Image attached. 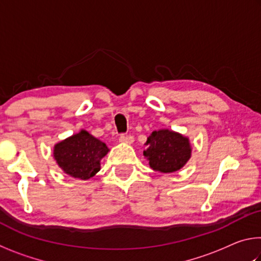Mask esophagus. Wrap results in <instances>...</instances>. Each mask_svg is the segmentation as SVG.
Masks as SVG:
<instances>
[{
    "label": "esophagus",
    "mask_w": 261,
    "mask_h": 261,
    "mask_svg": "<svg viewBox=\"0 0 261 261\" xmlns=\"http://www.w3.org/2000/svg\"><path fill=\"white\" fill-rule=\"evenodd\" d=\"M120 141L123 144H132V143H134V137L126 136V135H121L120 136Z\"/></svg>",
    "instance_id": "34e87169"
}]
</instances>
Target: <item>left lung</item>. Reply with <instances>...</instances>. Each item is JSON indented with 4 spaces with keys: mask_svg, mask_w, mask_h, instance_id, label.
Segmentation results:
<instances>
[{
    "mask_svg": "<svg viewBox=\"0 0 261 261\" xmlns=\"http://www.w3.org/2000/svg\"><path fill=\"white\" fill-rule=\"evenodd\" d=\"M144 156L153 170L174 173L185 166L191 158V145L188 137L178 132L161 129L153 131L145 143Z\"/></svg>",
    "mask_w": 261,
    "mask_h": 261,
    "instance_id": "8db88e82",
    "label": "left lung"
}]
</instances>
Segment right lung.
Masks as SVG:
<instances>
[{
    "mask_svg": "<svg viewBox=\"0 0 261 261\" xmlns=\"http://www.w3.org/2000/svg\"><path fill=\"white\" fill-rule=\"evenodd\" d=\"M108 151L105 143L81 130L55 145L54 159L65 174L86 180L100 170L101 159Z\"/></svg>",
    "mask_w": 261,
    "mask_h": 261,
    "instance_id": "1",
    "label": "right lung"
}]
</instances>
